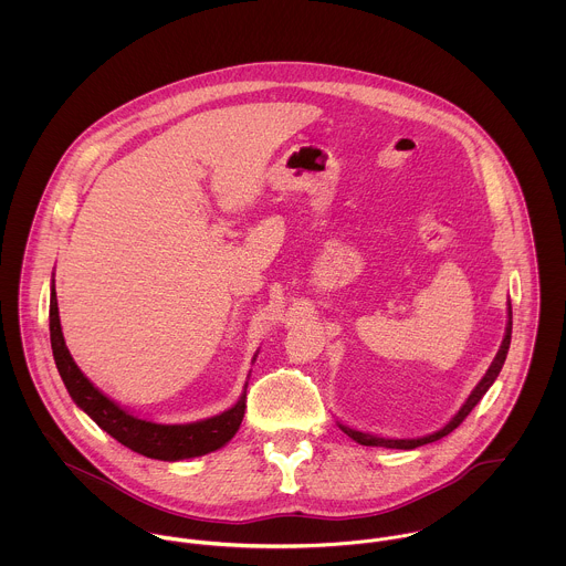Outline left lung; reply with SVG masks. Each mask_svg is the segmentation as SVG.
<instances>
[{"mask_svg": "<svg viewBox=\"0 0 566 566\" xmlns=\"http://www.w3.org/2000/svg\"><path fill=\"white\" fill-rule=\"evenodd\" d=\"M510 339H512V305L507 303L505 335H503V342H501V346H499L496 357L492 359L490 368L485 370L484 379L475 386V390L471 392V397L467 399V403L460 407V411H458L442 429H438V431H433V433H429V436H422V438H384V436H375V433H368V431H357V429H353V427H346V424L337 422L339 429H342L348 438H353L355 442H359V444H364V447H386V449H416V447H422V444H429V442H436V440L449 436L455 427L462 424V420L473 411V407L484 399L488 388H490V386L494 384V379L499 377V373H501V368H503V361H505V357H507Z\"/></svg>", "mask_w": 566, "mask_h": 566, "instance_id": "left-lung-1", "label": "left lung"}]
</instances>
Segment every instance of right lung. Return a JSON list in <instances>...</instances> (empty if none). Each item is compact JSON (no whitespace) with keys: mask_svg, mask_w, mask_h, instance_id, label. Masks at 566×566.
Instances as JSON below:
<instances>
[{"mask_svg":"<svg viewBox=\"0 0 566 566\" xmlns=\"http://www.w3.org/2000/svg\"><path fill=\"white\" fill-rule=\"evenodd\" d=\"M50 339H52L56 368L74 403L78 405L86 416H91V420L97 427H102L108 436H113L117 442H122L135 453H142L153 460H163V462L200 458L224 447L242 424L245 392L231 409L205 420L187 422V424H161V422L137 418L124 407L111 401L106 395H102L82 375L81 368L76 366L74 357L65 346L61 318H59L54 279H52V294H50Z\"/></svg>","mask_w":566,"mask_h":566,"instance_id":"1","label":"right lung"}]
</instances>
